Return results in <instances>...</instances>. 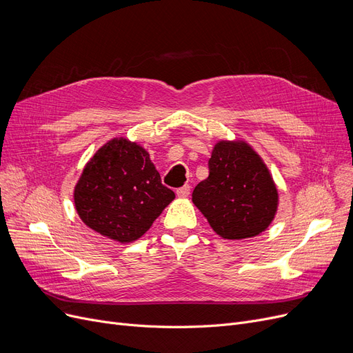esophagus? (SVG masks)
I'll return each mask as SVG.
<instances>
[{
    "mask_svg": "<svg viewBox=\"0 0 353 353\" xmlns=\"http://www.w3.org/2000/svg\"><path fill=\"white\" fill-rule=\"evenodd\" d=\"M190 192H191V187H190V185H183V187H181V188L176 190V195L181 196V198L188 196Z\"/></svg>",
    "mask_w": 353,
    "mask_h": 353,
    "instance_id": "esophagus-1",
    "label": "esophagus"
}]
</instances>
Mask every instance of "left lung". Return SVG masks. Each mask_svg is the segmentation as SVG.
<instances>
[{"label": "left lung", "mask_w": 353, "mask_h": 353, "mask_svg": "<svg viewBox=\"0 0 353 353\" xmlns=\"http://www.w3.org/2000/svg\"><path fill=\"white\" fill-rule=\"evenodd\" d=\"M208 170V178L192 192V203L218 236L227 240L251 239L270 225L279 194L253 148L243 141L218 142Z\"/></svg>", "instance_id": "obj_1"}]
</instances>
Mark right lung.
I'll use <instances>...</instances> for the list:
<instances>
[{
  "instance_id": "1",
  "label": "right lung",
  "mask_w": 353,
  "mask_h": 353,
  "mask_svg": "<svg viewBox=\"0 0 353 353\" xmlns=\"http://www.w3.org/2000/svg\"><path fill=\"white\" fill-rule=\"evenodd\" d=\"M174 198L146 150L125 138L100 148L74 188L81 221L119 243L142 237Z\"/></svg>"
}]
</instances>
